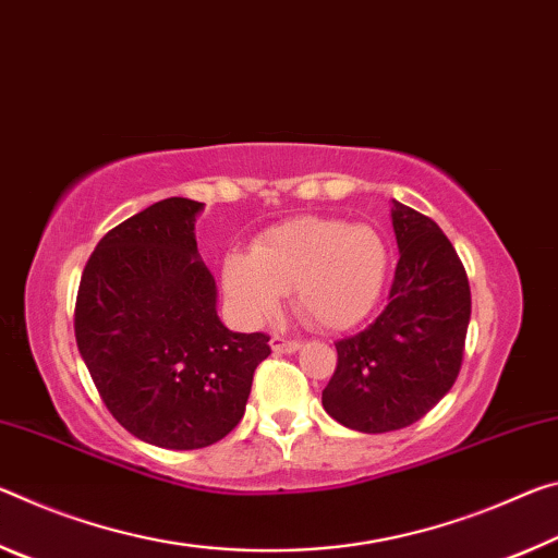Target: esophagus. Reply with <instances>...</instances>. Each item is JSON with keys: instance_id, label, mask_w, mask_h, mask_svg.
Here are the masks:
<instances>
[{"instance_id": "esophagus-1", "label": "esophagus", "mask_w": 558, "mask_h": 558, "mask_svg": "<svg viewBox=\"0 0 558 558\" xmlns=\"http://www.w3.org/2000/svg\"><path fill=\"white\" fill-rule=\"evenodd\" d=\"M269 345H271V351L274 353H294V351H299L301 349V341H294V339H284V336H271V341H269Z\"/></svg>"}]
</instances>
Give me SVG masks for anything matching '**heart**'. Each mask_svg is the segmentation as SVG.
Masks as SVG:
<instances>
[{
	"instance_id": "b5f03b06",
	"label": "heart",
	"mask_w": 558,
	"mask_h": 558,
	"mask_svg": "<svg viewBox=\"0 0 558 558\" xmlns=\"http://www.w3.org/2000/svg\"><path fill=\"white\" fill-rule=\"evenodd\" d=\"M388 262V244L373 227L299 217L257 236L252 254H227L222 284L244 322L267 318L291 291L294 312L306 324L343 331L376 306Z\"/></svg>"
}]
</instances>
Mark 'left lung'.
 <instances>
[{
    "instance_id": "1",
    "label": "left lung",
    "mask_w": 558,
    "mask_h": 558,
    "mask_svg": "<svg viewBox=\"0 0 558 558\" xmlns=\"http://www.w3.org/2000/svg\"><path fill=\"white\" fill-rule=\"evenodd\" d=\"M400 259L388 304L361 333L336 341L324 410L359 433L417 423L460 376L472 314L470 281L430 217L392 199Z\"/></svg>"
}]
</instances>
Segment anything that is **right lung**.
Listing matches in <instances>:
<instances>
[{
	"mask_svg": "<svg viewBox=\"0 0 558 558\" xmlns=\"http://www.w3.org/2000/svg\"><path fill=\"white\" fill-rule=\"evenodd\" d=\"M203 203L160 199L96 244L81 274L73 331L108 413L143 442L199 450L244 415L267 333H234L197 257Z\"/></svg>",
	"mask_w": 558,
	"mask_h": 558,
	"instance_id": "right-lung-1",
	"label": "right lung"
}]
</instances>
